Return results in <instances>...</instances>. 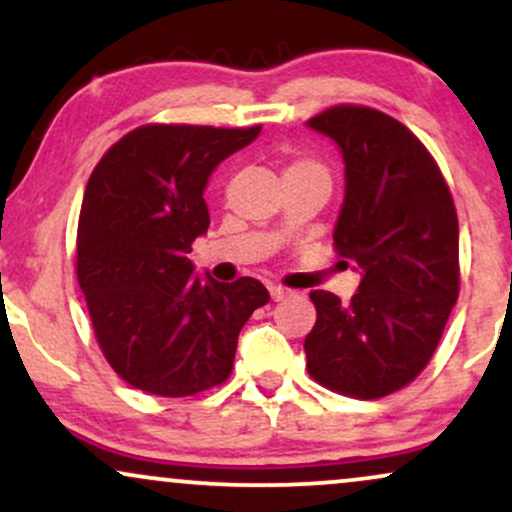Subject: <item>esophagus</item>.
<instances>
[{"label":"esophagus","instance_id":"esophagus-1","mask_svg":"<svg viewBox=\"0 0 512 512\" xmlns=\"http://www.w3.org/2000/svg\"><path fill=\"white\" fill-rule=\"evenodd\" d=\"M269 296H272V301H284V298L291 296V291L284 289V286H269Z\"/></svg>","mask_w":512,"mask_h":512}]
</instances>
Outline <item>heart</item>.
<instances>
[{"mask_svg": "<svg viewBox=\"0 0 512 512\" xmlns=\"http://www.w3.org/2000/svg\"><path fill=\"white\" fill-rule=\"evenodd\" d=\"M286 175H325L320 163L308 161V158H301V161H293L289 168H286Z\"/></svg>", "mask_w": 512, "mask_h": 512, "instance_id": "heart-1", "label": "heart"}]
</instances>
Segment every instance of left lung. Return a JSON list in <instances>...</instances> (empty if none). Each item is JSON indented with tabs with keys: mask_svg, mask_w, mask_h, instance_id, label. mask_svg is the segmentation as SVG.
<instances>
[{
	"mask_svg": "<svg viewBox=\"0 0 512 512\" xmlns=\"http://www.w3.org/2000/svg\"><path fill=\"white\" fill-rule=\"evenodd\" d=\"M337 144L344 204L334 248L361 274L351 303L313 291L310 375L339 395L378 399L409 385L443 337L460 291V228L443 175L402 122L361 105L308 120Z\"/></svg>",
	"mask_w": 512,
	"mask_h": 512,
	"instance_id": "1",
	"label": "left lung"
}]
</instances>
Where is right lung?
I'll use <instances>...</instances> for the list:
<instances>
[{
  "label": "right lung",
  "mask_w": 512,
  "mask_h": 512,
  "mask_svg": "<svg viewBox=\"0 0 512 512\" xmlns=\"http://www.w3.org/2000/svg\"><path fill=\"white\" fill-rule=\"evenodd\" d=\"M260 129L146 125L91 173L76 274L105 358L137 390L187 397L221 385L240 330L269 303L257 279H202L187 257L209 228L211 173Z\"/></svg>",
  "instance_id": "right-lung-1"
}]
</instances>
